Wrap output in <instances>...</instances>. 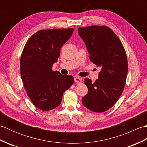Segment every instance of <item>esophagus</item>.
Returning <instances> with one entry per match:
<instances>
[{
    "label": "esophagus",
    "instance_id": "34e87169",
    "mask_svg": "<svg viewBox=\"0 0 147 147\" xmlns=\"http://www.w3.org/2000/svg\"><path fill=\"white\" fill-rule=\"evenodd\" d=\"M74 82L77 83H81L82 82V78H79V77H76L75 78H74Z\"/></svg>",
    "mask_w": 147,
    "mask_h": 147
}]
</instances>
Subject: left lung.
Returning a JSON list of instances; mask_svg holds the SVG:
<instances>
[{
	"instance_id": "8db88e82",
	"label": "left lung",
	"mask_w": 147,
	"mask_h": 147,
	"mask_svg": "<svg viewBox=\"0 0 147 147\" xmlns=\"http://www.w3.org/2000/svg\"><path fill=\"white\" fill-rule=\"evenodd\" d=\"M78 33L85 43L90 60L101 67L95 82L85 78L88 93L82 103L95 112L108 111L120 97L127 74L126 53L121 40L110 28L90 26L79 28Z\"/></svg>"
}]
</instances>
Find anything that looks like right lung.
Here are the masks:
<instances>
[{
	"instance_id": "add662e5",
	"label": "right lung",
	"mask_w": 147,
	"mask_h": 147,
	"mask_svg": "<svg viewBox=\"0 0 147 147\" xmlns=\"http://www.w3.org/2000/svg\"><path fill=\"white\" fill-rule=\"evenodd\" d=\"M74 29L42 30L26 43L21 54L20 73L31 101L40 110L51 111L61 104L64 92L74 83L71 75L52 70L61 49Z\"/></svg>"
}]
</instances>
